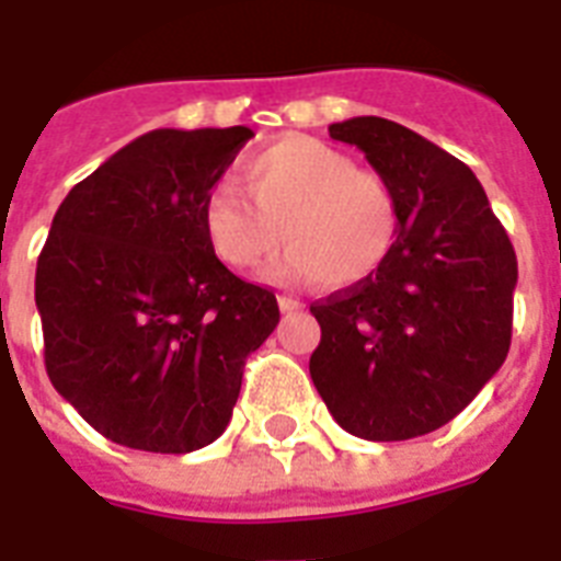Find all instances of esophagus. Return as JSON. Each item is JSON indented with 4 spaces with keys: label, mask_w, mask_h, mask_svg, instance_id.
<instances>
[{
    "label": "esophagus",
    "mask_w": 561,
    "mask_h": 561,
    "mask_svg": "<svg viewBox=\"0 0 561 561\" xmlns=\"http://www.w3.org/2000/svg\"><path fill=\"white\" fill-rule=\"evenodd\" d=\"M279 308L285 313H290V311H296V308H302V305L296 302L294 296H279Z\"/></svg>",
    "instance_id": "obj_1"
}]
</instances>
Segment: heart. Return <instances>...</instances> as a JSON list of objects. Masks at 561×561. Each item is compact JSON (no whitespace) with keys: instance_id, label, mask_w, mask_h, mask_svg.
<instances>
[{"instance_id":"heart-1","label":"heart","mask_w":561,"mask_h":561,"mask_svg":"<svg viewBox=\"0 0 561 561\" xmlns=\"http://www.w3.org/2000/svg\"><path fill=\"white\" fill-rule=\"evenodd\" d=\"M239 178L248 196L218 181L202 204L209 248L233 271L259 267L285 239L290 250L273 276L352 288L371 279L398 244L403 216L389 178L354 167L322 140L285 135L250 152Z\"/></svg>"}]
</instances>
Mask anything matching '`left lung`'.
Listing matches in <instances>:
<instances>
[{
  "instance_id": "1",
  "label": "left lung",
  "mask_w": 561,
  "mask_h": 561,
  "mask_svg": "<svg viewBox=\"0 0 561 561\" xmlns=\"http://www.w3.org/2000/svg\"><path fill=\"white\" fill-rule=\"evenodd\" d=\"M400 198V239L371 279L311 313V380L345 432L409 440L440 430L502 368L513 334L516 250L476 172L386 117L331 123Z\"/></svg>"
}]
</instances>
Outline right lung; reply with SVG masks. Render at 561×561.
<instances>
[{"mask_svg":"<svg viewBox=\"0 0 561 561\" xmlns=\"http://www.w3.org/2000/svg\"><path fill=\"white\" fill-rule=\"evenodd\" d=\"M250 138L152 129L59 204L36 262L45 371L103 438L184 455L233 417L279 305L218 262L202 204Z\"/></svg>","mask_w":561,"mask_h":561,"instance_id":"right-lung-1","label":"right lung"}]
</instances>
